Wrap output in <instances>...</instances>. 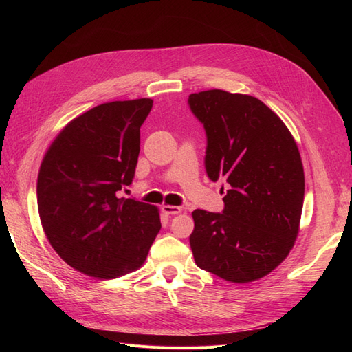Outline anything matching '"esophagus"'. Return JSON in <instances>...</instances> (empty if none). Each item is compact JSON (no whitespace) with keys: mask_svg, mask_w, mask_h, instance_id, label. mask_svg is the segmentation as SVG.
Listing matches in <instances>:
<instances>
[{"mask_svg":"<svg viewBox=\"0 0 352 352\" xmlns=\"http://www.w3.org/2000/svg\"><path fill=\"white\" fill-rule=\"evenodd\" d=\"M162 210L164 214H179V212H182V208L177 206H163Z\"/></svg>","mask_w":352,"mask_h":352,"instance_id":"esophagus-1","label":"esophagus"}]
</instances>
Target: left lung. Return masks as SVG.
<instances>
[{
    "instance_id": "obj_1",
    "label": "left lung",
    "mask_w": 352,
    "mask_h": 352,
    "mask_svg": "<svg viewBox=\"0 0 352 352\" xmlns=\"http://www.w3.org/2000/svg\"><path fill=\"white\" fill-rule=\"evenodd\" d=\"M207 135L206 170L229 189L223 212L195 210V263L228 282L264 278L287 257L300 230L304 168L289 129L258 98L210 89L190 94Z\"/></svg>"
}]
</instances>
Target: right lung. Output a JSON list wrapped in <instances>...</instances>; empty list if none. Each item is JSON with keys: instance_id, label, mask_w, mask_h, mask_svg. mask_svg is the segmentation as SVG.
<instances>
[{"instance_id": "add662e5", "label": "right lung", "mask_w": 352, "mask_h": 352, "mask_svg": "<svg viewBox=\"0 0 352 352\" xmlns=\"http://www.w3.org/2000/svg\"><path fill=\"white\" fill-rule=\"evenodd\" d=\"M151 98L105 102L67 123L45 153L36 198L51 247L97 279L140 269L162 229L158 208L117 198L131 185Z\"/></svg>"}]
</instances>
